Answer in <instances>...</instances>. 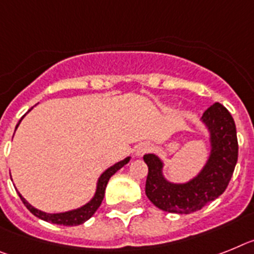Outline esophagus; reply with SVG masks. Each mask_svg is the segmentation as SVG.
<instances>
[{
	"label": "esophagus",
	"mask_w": 254,
	"mask_h": 254,
	"mask_svg": "<svg viewBox=\"0 0 254 254\" xmlns=\"http://www.w3.org/2000/svg\"><path fill=\"white\" fill-rule=\"evenodd\" d=\"M151 147H149L148 143H140L135 147V151H134V154H135L136 157H140L143 154H145L147 152H149Z\"/></svg>",
	"instance_id": "34e87169"
}]
</instances>
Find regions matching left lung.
Wrapping results in <instances>:
<instances>
[{
  "mask_svg": "<svg viewBox=\"0 0 254 254\" xmlns=\"http://www.w3.org/2000/svg\"><path fill=\"white\" fill-rule=\"evenodd\" d=\"M200 123L208 133L209 154L199 173L184 183L170 182L164 175V161L148 153L145 194L156 207L171 213L195 212L225 191L238 161L237 127L230 112L221 103L204 111Z\"/></svg>",
  "mask_w": 254,
  "mask_h": 254,
  "instance_id": "left-lung-1",
  "label": "left lung"
}]
</instances>
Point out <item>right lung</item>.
Listing matches in <instances>:
<instances>
[{"label": "right lung", "mask_w": 254, "mask_h": 254, "mask_svg": "<svg viewBox=\"0 0 254 254\" xmlns=\"http://www.w3.org/2000/svg\"><path fill=\"white\" fill-rule=\"evenodd\" d=\"M30 110H33V107ZM30 110H29V111H30ZM29 111H28V112H29ZM28 112H26V114H28ZM25 115H24V116H25ZM24 116H23V118H24ZM23 118H21L20 121L17 123L15 130L17 129V127H19V124L21 123ZM129 161H130V157H127V158H124V160H121V161H119V162H116V164L112 165V166H110L107 170H105V171L101 174L100 178H98V180H97L96 191H94V195L90 198L89 202H87V203L83 204L81 207H78V208H74V209H70V211H66V212L48 213V212H45V211H41V209L33 207L32 204H30L29 202H28V200H26L25 198H24L23 195L19 193V191H17V193H19V197H20V199L23 200V203L25 204L26 208L29 209L33 215L37 216L38 219L43 220V221L52 222V224H56V225H65V226H76V225L84 224L87 220H89L90 217L94 215V212H96L97 209H98V207L101 206V203H102L103 197H105L106 187H107V183H109L110 178H111V176L114 175L116 171H119L121 167H124L125 165L129 162Z\"/></svg>", "instance_id": "1"}]
</instances>
